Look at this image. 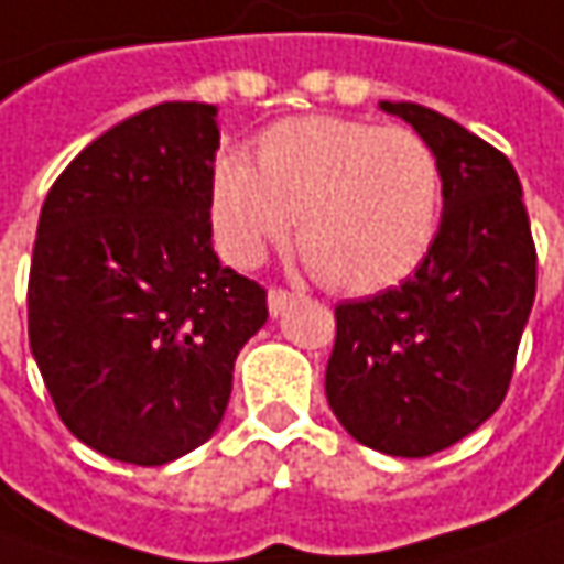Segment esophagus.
Masks as SVG:
<instances>
[{
	"label": "esophagus",
	"mask_w": 564,
	"mask_h": 564,
	"mask_svg": "<svg viewBox=\"0 0 564 564\" xmlns=\"http://www.w3.org/2000/svg\"><path fill=\"white\" fill-rule=\"evenodd\" d=\"M267 301H270V314L279 316L289 304L294 301L292 292H285V289H270V294H267Z\"/></svg>",
	"instance_id": "1"
}]
</instances>
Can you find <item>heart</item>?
Wrapping results in <instances>:
<instances>
[{
  "mask_svg": "<svg viewBox=\"0 0 564 564\" xmlns=\"http://www.w3.org/2000/svg\"><path fill=\"white\" fill-rule=\"evenodd\" d=\"M209 223L235 267L285 245L345 294L399 285L430 253L443 216V165L421 134L336 116L275 121L257 169L226 153L209 178Z\"/></svg>",
  "mask_w": 564,
  "mask_h": 564,
  "instance_id": "b5f03b06",
  "label": "heart"
}]
</instances>
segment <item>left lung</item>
Masks as SVG:
<instances>
[{"label":"left lung","mask_w":564,"mask_h":564,"mask_svg":"<svg viewBox=\"0 0 564 564\" xmlns=\"http://www.w3.org/2000/svg\"><path fill=\"white\" fill-rule=\"evenodd\" d=\"M443 165V219L401 285L336 307L326 399L367 448L443 452L496 414L536 294V248L514 165L458 121L379 102Z\"/></svg>","instance_id":"8db88e82"}]
</instances>
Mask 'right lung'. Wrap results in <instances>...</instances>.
Returning <instances> with one entry per match:
<instances>
[{
    "label": "right lung",
    "instance_id": "right-lung-1",
    "mask_svg": "<svg viewBox=\"0 0 564 564\" xmlns=\"http://www.w3.org/2000/svg\"><path fill=\"white\" fill-rule=\"evenodd\" d=\"M216 106L160 102L87 143L50 187L28 336L62 423L99 455L169 465L223 423L267 292L219 263Z\"/></svg>",
    "mask_w": 564,
    "mask_h": 564
}]
</instances>
